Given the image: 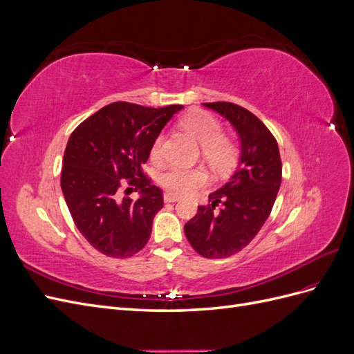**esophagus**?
<instances>
[{
  "label": "esophagus",
  "instance_id": "34e87169",
  "mask_svg": "<svg viewBox=\"0 0 354 354\" xmlns=\"http://www.w3.org/2000/svg\"><path fill=\"white\" fill-rule=\"evenodd\" d=\"M177 201H178L177 196H173V195H169V194L164 195V202H167V203H173V202H177Z\"/></svg>",
  "mask_w": 354,
  "mask_h": 354
}]
</instances>
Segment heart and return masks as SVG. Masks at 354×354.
Returning a JSON list of instances; mask_svg holds the SVG:
<instances>
[{
	"instance_id": "b5f03b06",
	"label": "heart",
	"mask_w": 354,
	"mask_h": 354,
	"mask_svg": "<svg viewBox=\"0 0 354 354\" xmlns=\"http://www.w3.org/2000/svg\"><path fill=\"white\" fill-rule=\"evenodd\" d=\"M181 127L201 145L202 158L218 173H227L238 159V146L223 134V124L205 111L192 112L183 118ZM149 156L155 164L164 159V136L158 134L151 145ZM207 183V173L201 168L174 167L160 176V186L173 196H187Z\"/></svg>"
}]
</instances>
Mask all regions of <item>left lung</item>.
<instances>
[{"instance_id": "1", "label": "left lung", "mask_w": 354, "mask_h": 354, "mask_svg": "<svg viewBox=\"0 0 354 354\" xmlns=\"http://www.w3.org/2000/svg\"><path fill=\"white\" fill-rule=\"evenodd\" d=\"M203 104L238 131L241 162L227 183L208 196V205L198 207L185 233L202 257L226 259L243 250L269 218L281 187L282 160L274 136L248 109L229 102Z\"/></svg>"}]
</instances>
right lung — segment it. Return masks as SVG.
<instances>
[{"label": "right lung", "instance_id": "1", "mask_svg": "<svg viewBox=\"0 0 354 354\" xmlns=\"http://www.w3.org/2000/svg\"><path fill=\"white\" fill-rule=\"evenodd\" d=\"M181 108L115 102L71 134L60 186L75 226L99 252L128 259L151 238L164 198L142 165L153 138ZM133 189L142 194L136 201L127 196Z\"/></svg>", "mask_w": 354, "mask_h": 354}]
</instances>
